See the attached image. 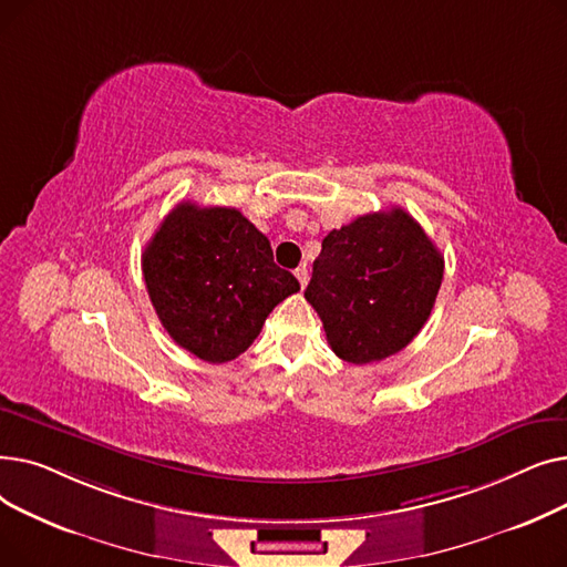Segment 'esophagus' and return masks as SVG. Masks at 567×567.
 I'll return each instance as SVG.
<instances>
[{
  "label": "esophagus",
  "mask_w": 567,
  "mask_h": 567,
  "mask_svg": "<svg viewBox=\"0 0 567 567\" xmlns=\"http://www.w3.org/2000/svg\"><path fill=\"white\" fill-rule=\"evenodd\" d=\"M293 276L299 278V282H301V289H306V285H308V280H310L308 268H306V266H299V268H296V271H293Z\"/></svg>",
  "instance_id": "esophagus-1"
}]
</instances>
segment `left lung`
I'll return each mask as SVG.
<instances>
[{"label":"left lung","mask_w":567,"mask_h":567,"mask_svg":"<svg viewBox=\"0 0 567 567\" xmlns=\"http://www.w3.org/2000/svg\"><path fill=\"white\" fill-rule=\"evenodd\" d=\"M441 280V252L395 206L329 231L306 299L340 359L365 365L389 359L421 333Z\"/></svg>","instance_id":"left-lung-1"}]
</instances>
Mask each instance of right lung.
Here are the masks:
<instances>
[{"label":"right lung","instance_id":"obj_1","mask_svg":"<svg viewBox=\"0 0 567 567\" xmlns=\"http://www.w3.org/2000/svg\"><path fill=\"white\" fill-rule=\"evenodd\" d=\"M142 274L163 329L206 363L241 355L271 310L301 289L241 212L193 202L165 216Z\"/></svg>","mask_w":567,"mask_h":567}]
</instances>
